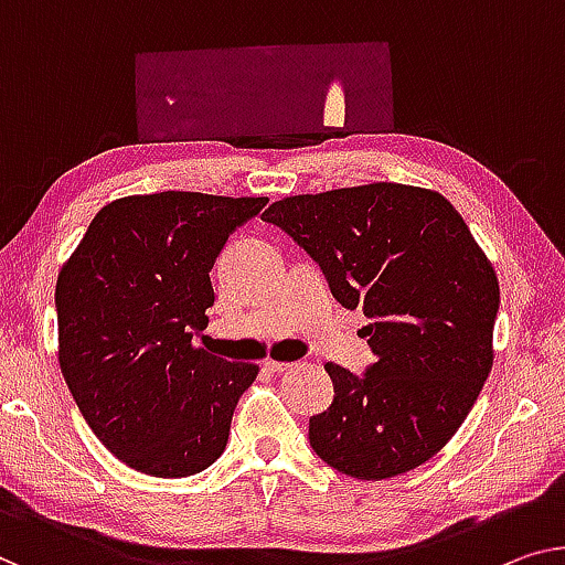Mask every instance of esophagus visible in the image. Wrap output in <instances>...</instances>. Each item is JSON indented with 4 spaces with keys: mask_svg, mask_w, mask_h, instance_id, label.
Returning a JSON list of instances; mask_svg holds the SVG:
<instances>
[{
    "mask_svg": "<svg viewBox=\"0 0 565 565\" xmlns=\"http://www.w3.org/2000/svg\"><path fill=\"white\" fill-rule=\"evenodd\" d=\"M264 365H266V370H274V373H284V370L294 367V363H286V360H274V358H266Z\"/></svg>",
    "mask_w": 565,
    "mask_h": 565,
    "instance_id": "34e87169",
    "label": "esophagus"
}]
</instances>
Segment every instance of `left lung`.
Instances as JSON below:
<instances>
[{
	"mask_svg": "<svg viewBox=\"0 0 565 565\" xmlns=\"http://www.w3.org/2000/svg\"><path fill=\"white\" fill-rule=\"evenodd\" d=\"M317 260L332 297L367 317L375 363H334V401L309 418L311 449L342 475L388 479L439 454L492 370L498 274L439 192L370 182L268 205Z\"/></svg>",
	"mask_w": 565,
	"mask_h": 565,
	"instance_id": "8db88e82",
	"label": "left lung"
}]
</instances>
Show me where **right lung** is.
Segmentation results:
<instances>
[{
	"instance_id": "right-lung-1",
	"label": "right lung",
	"mask_w": 565,
	"mask_h": 565,
	"mask_svg": "<svg viewBox=\"0 0 565 565\" xmlns=\"http://www.w3.org/2000/svg\"><path fill=\"white\" fill-rule=\"evenodd\" d=\"M268 198L167 190L108 202L55 286L57 360L98 441L151 477L221 457L258 365L192 344L215 291L210 268Z\"/></svg>"
}]
</instances>
